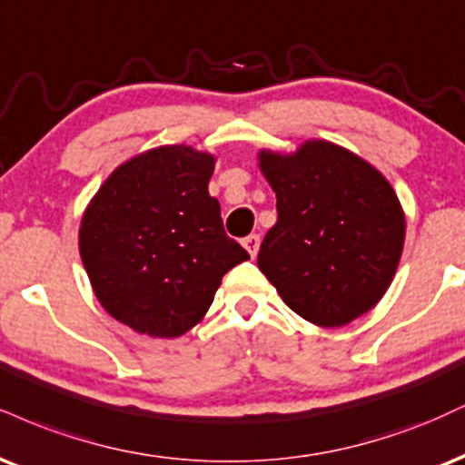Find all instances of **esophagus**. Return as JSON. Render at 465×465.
Instances as JSON below:
<instances>
[{
	"instance_id": "esophagus-1",
	"label": "esophagus",
	"mask_w": 465,
	"mask_h": 465,
	"mask_svg": "<svg viewBox=\"0 0 465 465\" xmlns=\"http://www.w3.org/2000/svg\"><path fill=\"white\" fill-rule=\"evenodd\" d=\"M242 247L249 251L251 257H255L257 251H260V236H257V233H251V236L242 240Z\"/></svg>"
}]
</instances>
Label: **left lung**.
<instances>
[{
	"label": "left lung",
	"mask_w": 465,
	"mask_h": 465,
	"mask_svg": "<svg viewBox=\"0 0 465 465\" xmlns=\"http://www.w3.org/2000/svg\"><path fill=\"white\" fill-rule=\"evenodd\" d=\"M257 160L277 194L257 266L283 303L318 327H344L372 310L405 244V212L388 179L322 138L292 153L260 149Z\"/></svg>",
	"instance_id": "1"
}]
</instances>
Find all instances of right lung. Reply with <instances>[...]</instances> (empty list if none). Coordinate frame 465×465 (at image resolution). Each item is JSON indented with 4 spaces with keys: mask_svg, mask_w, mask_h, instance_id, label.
<instances>
[{
    "mask_svg": "<svg viewBox=\"0 0 465 465\" xmlns=\"http://www.w3.org/2000/svg\"><path fill=\"white\" fill-rule=\"evenodd\" d=\"M216 155L162 144L116 166L86 205L80 255L112 318L179 338L208 314L221 279L249 253L223 229L208 183Z\"/></svg>",
    "mask_w": 465,
    "mask_h": 465,
    "instance_id": "add662e5",
    "label": "right lung"
}]
</instances>
